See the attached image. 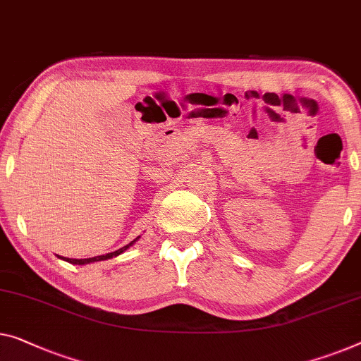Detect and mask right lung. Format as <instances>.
Segmentation results:
<instances>
[{"instance_id": "add662e5", "label": "right lung", "mask_w": 361, "mask_h": 361, "mask_svg": "<svg viewBox=\"0 0 361 361\" xmlns=\"http://www.w3.org/2000/svg\"><path fill=\"white\" fill-rule=\"evenodd\" d=\"M141 238V236H137L136 240H133L131 243H128L126 246H123V248L113 251V252H109V255H102V256H94V257H87V259H71V257H63V256H58L60 259L66 261V262H71V264H79V266H84V264H90V262H97V261H106V259H111V257L115 256H120L121 252H125L128 248H131V246L136 243V241Z\"/></svg>"}]
</instances>
